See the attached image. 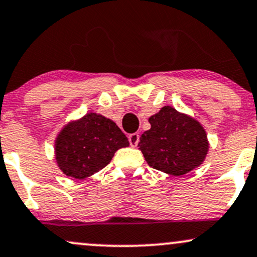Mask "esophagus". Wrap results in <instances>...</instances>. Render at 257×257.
<instances>
[{"mask_svg":"<svg viewBox=\"0 0 257 257\" xmlns=\"http://www.w3.org/2000/svg\"><path fill=\"white\" fill-rule=\"evenodd\" d=\"M128 139H129V143H131V145L133 147H135L138 145V143H139V134H138V133H133V134L129 135Z\"/></svg>","mask_w":257,"mask_h":257,"instance_id":"obj_1","label":"esophagus"}]
</instances>
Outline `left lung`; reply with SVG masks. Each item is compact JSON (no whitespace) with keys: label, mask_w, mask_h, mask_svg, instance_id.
Listing matches in <instances>:
<instances>
[{"label":"left lung","mask_w":257,"mask_h":257,"mask_svg":"<svg viewBox=\"0 0 257 257\" xmlns=\"http://www.w3.org/2000/svg\"><path fill=\"white\" fill-rule=\"evenodd\" d=\"M149 122L151 128L141 135L138 146L150 167L181 176L202 166L209 140L199 120L172 106H163Z\"/></svg>","instance_id":"8db88e82"}]
</instances>
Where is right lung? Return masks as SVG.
Wrapping results in <instances>:
<instances>
[{"instance_id": "add662e5", "label": "right lung", "mask_w": 257, "mask_h": 257, "mask_svg": "<svg viewBox=\"0 0 257 257\" xmlns=\"http://www.w3.org/2000/svg\"><path fill=\"white\" fill-rule=\"evenodd\" d=\"M129 141L118 125L96 112L67 122L54 140L59 169L67 178L83 180L107 166Z\"/></svg>"}]
</instances>
